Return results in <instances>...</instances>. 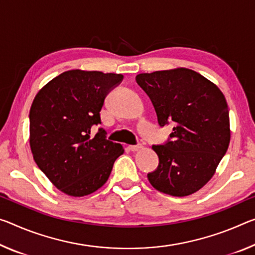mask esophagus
<instances>
[{
	"mask_svg": "<svg viewBox=\"0 0 255 255\" xmlns=\"http://www.w3.org/2000/svg\"><path fill=\"white\" fill-rule=\"evenodd\" d=\"M143 146H142V144H140V143H137L136 145H129V146H128V148L130 149V151H138V149H140Z\"/></svg>",
	"mask_w": 255,
	"mask_h": 255,
	"instance_id": "34e87169",
	"label": "esophagus"
}]
</instances>
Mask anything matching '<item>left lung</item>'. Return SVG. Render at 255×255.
<instances>
[{
    "mask_svg": "<svg viewBox=\"0 0 255 255\" xmlns=\"http://www.w3.org/2000/svg\"><path fill=\"white\" fill-rule=\"evenodd\" d=\"M151 99L160 127L172 124L165 143L153 145L159 165L147 173L159 192L187 196L211 179L230 142L224 94L205 77L186 68L136 76Z\"/></svg>",
    "mask_w": 255,
    "mask_h": 255,
    "instance_id": "obj_1",
    "label": "left lung"
}]
</instances>
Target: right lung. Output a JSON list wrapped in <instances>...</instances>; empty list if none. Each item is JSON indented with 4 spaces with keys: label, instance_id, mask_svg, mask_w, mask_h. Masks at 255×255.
<instances>
[{
    "label": "right lung",
    "instance_id": "right-lung-1",
    "mask_svg": "<svg viewBox=\"0 0 255 255\" xmlns=\"http://www.w3.org/2000/svg\"><path fill=\"white\" fill-rule=\"evenodd\" d=\"M120 74L69 70L47 83L29 112L30 148L38 168L56 188L70 196L94 193L107 183L124 153L99 128L107 95L123 82Z\"/></svg>",
    "mask_w": 255,
    "mask_h": 255
}]
</instances>
